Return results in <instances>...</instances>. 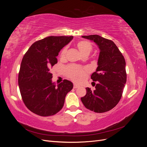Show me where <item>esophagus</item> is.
I'll use <instances>...</instances> for the list:
<instances>
[{
  "label": "esophagus",
  "mask_w": 147,
  "mask_h": 147,
  "mask_svg": "<svg viewBox=\"0 0 147 147\" xmlns=\"http://www.w3.org/2000/svg\"><path fill=\"white\" fill-rule=\"evenodd\" d=\"M79 87H80V86L77 85V84H74V88H75V89L78 88H79Z\"/></svg>",
  "instance_id": "1"
}]
</instances>
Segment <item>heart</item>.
Wrapping results in <instances>:
<instances>
[{"instance_id":"heart-1","label":"heart","mask_w":147,"mask_h":147,"mask_svg":"<svg viewBox=\"0 0 147 147\" xmlns=\"http://www.w3.org/2000/svg\"><path fill=\"white\" fill-rule=\"evenodd\" d=\"M77 47L79 51L80 52L83 56L85 55H90L92 49L91 43L90 42L85 40H82L78 42L77 44ZM66 51L67 50L65 48L63 49V50L61 52V57H64L65 56ZM67 74L75 82H78L81 81L83 77V71L77 66L70 65L67 69Z\"/></svg>"}]
</instances>
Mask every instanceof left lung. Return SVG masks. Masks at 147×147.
Masks as SVG:
<instances>
[{"instance_id":"1","label":"left lung","mask_w":147,"mask_h":147,"mask_svg":"<svg viewBox=\"0 0 147 147\" xmlns=\"http://www.w3.org/2000/svg\"><path fill=\"white\" fill-rule=\"evenodd\" d=\"M94 42L99 48L97 67L92 73V81L97 82L95 90L86 88V94L81 98L85 107L96 113L112 109L121 99L126 82V62L115 43L98 35L82 36Z\"/></svg>"}]
</instances>
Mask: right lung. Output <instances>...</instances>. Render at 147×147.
Segmentation results:
<instances>
[{
  "mask_svg": "<svg viewBox=\"0 0 147 147\" xmlns=\"http://www.w3.org/2000/svg\"><path fill=\"white\" fill-rule=\"evenodd\" d=\"M73 36H50L34 43L22 60L18 85L27 108L39 116L55 115L63 107L65 97L72 90L73 83L64 80L53 82L50 68L57 64L56 56Z\"/></svg>",
  "mask_w": 147,
  "mask_h": 147,
  "instance_id": "add662e5",
  "label": "right lung"
}]
</instances>
